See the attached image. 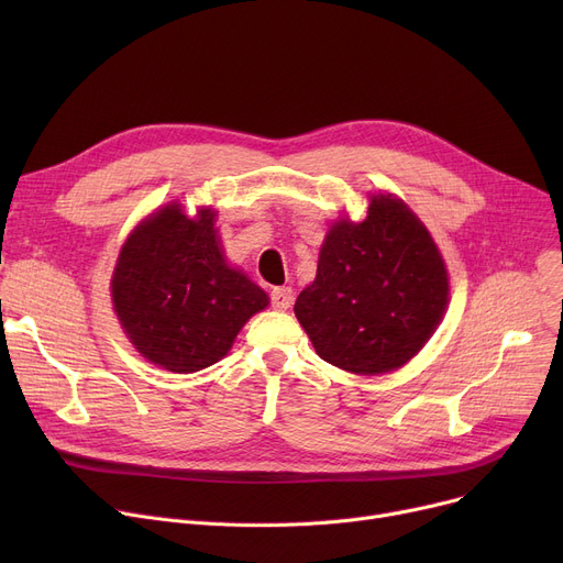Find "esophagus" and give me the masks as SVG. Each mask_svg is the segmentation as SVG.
Wrapping results in <instances>:
<instances>
[{"label":"esophagus","mask_w":563,"mask_h":563,"mask_svg":"<svg viewBox=\"0 0 563 563\" xmlns=\"http://www.w3.org/2000/svg\"><path fill=\"white\" fill-rule=\"evenodd\" d=\"M272 306L276 310H287L291 306V287H274L272 289Z\"/></svg>","instance_id":"34e87169"}]
</instances>
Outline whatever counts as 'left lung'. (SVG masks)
<instances>
[{"mask_svg": "<svg viewBox=\"0 0 563 563\" xmlns=\"http://www.w3.org/2000/svg\"><path fill=\"white\" fill-rule=\"evenodd\" d=\"M448 301V266L429 230L404 200L378 194L365 221L331 225L294 314L319 358L374 376L416 356Z\"/></svg>", "mask_w": 563, "mask_h": 563, "instance_id": "8db88e82", "label": "left lung"}]
</instances>
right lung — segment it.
<instances>
[{"instance_id": "obj_1", "label": "right lung", "mask_w": 563, "mask_h": 563, "mask_svg": "<svg viewBox=\"0 0 563 563\" xmlns=\"http://www.w3.org/2000/svg\"><path fill=\"white\" fill-rule=\"evenodd\" d=\"M214 212L170 202L141 221L118 255L113 310L143 358L175 374L219 363L269 297L228 264Z\"/></svg>"}]
</instances>
